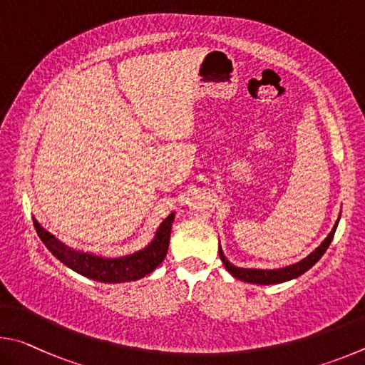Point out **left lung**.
Here are the masks:
<instances>
[{
  "instance_id": "8db88e82",
  "label": "left lung",
  "mask_w": 365,
  "mask_h": 365,
  "mask_svg": "<svg viewBox=\"0 0 365 365\" xmlns=\"http://www.w3.org/2000/svg\"><path fill=\"white\" fill-rule=\"evenodd\" d=\"M338 221L335 222L331 232L327 235L321 245H319L314 252H312L309 257H306L304 259L299 261V263H295L292 266H285L282 269H247V267H237L229 263L226 259L225 253H222L221 247H220V257L222 264H225L226 269L232 274L235 279L244 280V282H250V284H259V285H271V284H280V282H287V280H292L298 276H302L308 269H311L319 259L322 258V255L327 250L331 239H334L335 231H336Z\"/></svg>"
}]
</instances>
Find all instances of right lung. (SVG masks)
Here are the masks:
<instances>
[{"label":"right lung","mask_w":365,"mask_h":365,"mask_svg":"<svg viewBox=\"0 0 365 365\" xmlns=\"http://www.w3.org/2000/svg\"><path fill=\"white\" fill-rule=\"evenodd\" d=\"M173 220H175V213H171L168 218L163 220L157 229L155 237L144 250L126 255V257L121 258H104L93 253L73 250V248L63 245L62 242L57 240L53 234L44 231L35 218L34 226L48 250L70 269L88 279L98 280V282L120 284L143 279L162 263L166 257V252H168Z\"/></svg>","instance_id":"add662e5"}]
</instances>
